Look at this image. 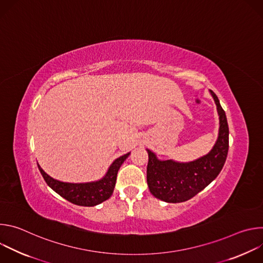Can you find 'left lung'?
Masks as SVG:
<instances>
[{
  "mask_svg": "<svg viewBox=\"0 0 263 263\" xmlns=\"http://www.w3.org/2000/svg\"><path fill=\"white\" fill-rule=\"evenodd\" d=\"M219 117L218 137L211 151L191 162L159 160L149 149L146 182L151 194L167 203H181L194 198L220 173L229 149V127L216 95L210 90Z\"/></svg>",
  "mask_w": 263,
  "mask_h": 263,
  "instance_id": "8db88e82",
  "label": "left lung"
}]
</instances>
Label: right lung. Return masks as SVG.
<instances>
[{
	"mask_svg": "<svg viewBox=\"0 0 263 263\" xmlns=\"http://www.w3.org/2000/svg\"><path fill=\"white\" fill-rule=\"evenodd\" d=\"M129 155L130 153H127L116 159L101 180L87 183H66L55 180L46 174L39 164L37 165L47 184L59 196L72 204L91 207L101 204L111 197L116 186L118 172Z\"/></svg>",
	"mask_w": 263,
	"mask_h": 263,
	"instance_id": "right-lung-1",
	"label": "right lung"
}]
</instances>
